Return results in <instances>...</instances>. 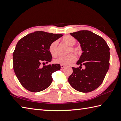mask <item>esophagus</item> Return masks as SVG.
Segmentation results:
<instances>
[{
    "label": "esophagus",
    "mask_w": 121,
    "mask_h": 121,
    "mask_svg": "<svg viewBox=\"0 0 121 121\" xmlns=\"http://www.w3.org/2000/svg\"><path fill=\"white\" fill-rule=\"evenodd\" d=\"M65 65H60V67H61V69H64V67H65Z\"/></svg>",
    "instance_id": "34e87169"
}]
</instances>
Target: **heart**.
<instances>
[{
  "instance_id": "obj_1",
  "label": "heart",
  "mask_w": 121,
  "mask_h": 121,
  "mask_svg": "<svg viewBox=\"0 0 121 121\" xmlns=\"http://www.w3.org/2000/svg\"><path fill=\"white\" fill-rule=\"evenodd\" d=\"M63 41L69 46L68 50L69 53L73 52L75 54H79V49L74 46L76 43V40L71 35H66L63 38ZM49 51L52 56L55 57L56 56L58 53V41H55L50 44ZM76 59H77V57L73 53H71L66 56H61L57 57L54 59V63L56 64L66 65L75 62Z\"/></svg>"
}]
</instances>
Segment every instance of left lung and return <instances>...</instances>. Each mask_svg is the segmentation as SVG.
<instances>
[{"instance_id":"1","label":"left lung","mask_w":121,"mask_h":121,"mask_svg":"<svg viewBox=\"0 0 121 121\" xmlns=\"http://www.w3.org/2000/svg\"><path fill=\"white\" fill-rule=\"evenodd\" d=\"M70 35L80 42L83 52L77 63L79 67H72L68 81L78 91L89 92L103 83L109 67V48L105 40L91 31L81 30ZM84 65L85 69L80 67Z\"/></svg>"}]
</instances>
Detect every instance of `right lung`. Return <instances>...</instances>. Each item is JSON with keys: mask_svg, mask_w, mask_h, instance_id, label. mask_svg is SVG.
Segmentation results:
<instances>
[{"mask_svg": "<svg viewBox=\"0 0 121 121\" xmlns=\"http://www.w3.org/2000/svg\"><path fill=\"white\" fill-rule=\"evenodd\" d=\"M63 35L44 31L28 34L17 43L13 54V69L24 88L37 92L46 89L52 81V74L60 69L59 64L42 66L52 60L50 44Z\"/></svg>", "mask_w": 121, "mask_h": 121, "instance_id": "right-lung-1", "label": "right lung"}]
</instances>
